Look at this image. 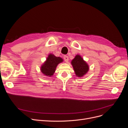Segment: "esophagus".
Instances as JSON below:
<instances>
[{
	"instance_id": "34e87169",
	"label": "esophagus",
	"mask_w": 128,
	"mask_h": 128,
	"mask_svg": "<svg viewBox=\"0 0 128 128\" xmlns=\"http://www.w3.org/2000/svg\"><path fill=\"white\" fill-rule=\"evenodd\" d=\"M64 60L65 61V62H67L69 60V58L68 56H64Z\"/></svg>"
}]
</instances>
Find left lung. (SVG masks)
I'll use <instances>...</instances> for the list:
<instances>
[{"label":"left lung","instance_id":"obj_1","mask_svg":"<svg viewBox=\"0 0 128 128\" xmlns=\"http://www.w3.org/2000/svg\"><path fill=\"white\" fill-rule=\"evenodd\" d=\"M72 64L77 76L82 77L88 70V66L80 55H76L72 61Z\"/></svg>","mask_w":128,"mask_h":128}]
</instances>
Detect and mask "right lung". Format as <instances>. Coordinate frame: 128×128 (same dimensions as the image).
I'll return each instance as SVG.
<instances>
[{"instance_id": "1", "label": "right lung", "mask_w": 128, "mask_h": 128, "mask_svg": "<svg viewBox=\"0 0 128 128\" xmlns=\"http://www.w3.org/2000/svg\"><path fill=\"white\" fill-rule=\"evenodd\" d=\"M62 61L63 59L60 57H56L52 54H50L46 61L42 66V72L46 76H52L56 71L57 65Z\"/></svg>"}]
</instances>
